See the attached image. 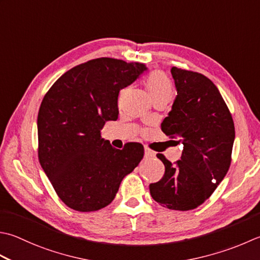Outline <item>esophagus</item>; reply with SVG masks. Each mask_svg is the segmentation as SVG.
<instances>
[{
    "instance_id": "34e87169",
    "label": "esophagus",
    "mask_w": 260,
    "mask_h": 260,
    "mask_svg": "<svg viewBox=\"0 0 260 260\" xmlns=\"http://www.w3.org/2000/svg\"><path fill=\"white\" fill-rule=\"evenodd\" d=\"M144 155H145V157H147V159H151V157L155 156V152H153L151 149H149V147H145Z\"/></svg>"
}]
</instances>
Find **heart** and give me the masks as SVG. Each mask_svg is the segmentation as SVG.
Masks as SVG:
<instances>
[{"instance_id": "obj_1", "label": "heart", "mask_w": 260, "mask_h": 260, "mask_svg": "<svg viewBox=\"0 0 260 260\" xmlns=\"http://www.w3.org/2000/svg\"><path fill=\"white\" fill-rule=\"evenodd\" d=\"M145 86L152 100L170 101L175 93V88L171 80L162 71H153L145 79Z\"/></svg>"}]
</instances>
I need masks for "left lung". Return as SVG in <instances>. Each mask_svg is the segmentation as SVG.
Segmentation results:
<instances>
[{
  "label": "left lung",
  "mask_w": 260,
  "mask_h": 260,
  "mask_svg": "<svg viewBox=\"0 0 260 260\" xmlns=\"http://www.w3.org/2000/svg\"><path fill=\"white\" fill-rule=\"evenodd\" d=\"M171 74L177 96L161 129L184 144V150L175 165L164 154H156L166 171L160 181L150 185V192L164 207L189 211L203 204L225 177L231 165L235 124L210 79L178 68H172Z\"/></svg>",
  "instance_id": "8db88e82"
}]
</instances>
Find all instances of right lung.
Returning a JSON list of instances; mask_svg holds the SVG:
<instances>
[{"instance_id": "add662e5", "label": "right lung", "mask_w": 260, "mask_h": 260, "mask_svg": "<svg viewBox=\"0 0 260 260\" xmlns=\"http://www.w3.org/2000/svg\"><path fill=\"white\" fill-rule=\"evenodd\" d=\"M146 71L144 64L101 57L69 70L40 105L38 157L56 194L79 212L109 205L121 180L144 155L140 143L117 150L101 139L107 120L118 118V94Z\"/></svg>"}]
</instances>
